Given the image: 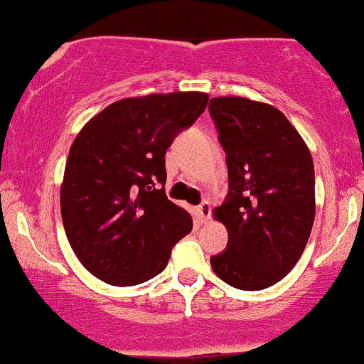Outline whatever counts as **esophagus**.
<instances>
[{"mask_svg":"<svg viewBox=\"0 0 364 364\" xmlns=\"http://www.w3.org/2000/svg\"><path fill=\"white\" fill-rule=\"evenodd\" d=\"M196 215L201 223H207V219L210 218V203L208 201H201L196 207Z\"/></svg>","mask_w":364,"mask_h":364,"instance_id":"1","label":"esophagus"}]
</instances>
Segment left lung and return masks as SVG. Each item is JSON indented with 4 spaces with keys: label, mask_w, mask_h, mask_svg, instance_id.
I'll use <instances>...</instances> for the list:
<instances>
[{
    "label": "left lung",
    "mask_w": 364,
    "mask_h": 364,
    "mask_svg": "<svg viewBox=\"0 0 364 364\" xmlns=\"http://www.w3.org/2000/svg\"><path fill=\"white\" fill-rule=\"evenodd\" d=\"M208 111L228 166V194L214 210L226 226L228 244L210 258V265L235 289L264 290L292 271L311 233V154L271 104L215 97Z\"/></svg>",
    "instance_id": "8db88e82"
}]
</instances>
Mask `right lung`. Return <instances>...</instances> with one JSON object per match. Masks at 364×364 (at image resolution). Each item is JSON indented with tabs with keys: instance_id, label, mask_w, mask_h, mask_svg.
Instances as JSON below:
<instances>
[{
	"instance_id": "add662e5",
	"label": "right lung",
	"mask_w": 364,
	"mask_h": 364,
	"mask_svg": "<svg viewBox=\"0 0 364 364\" xmlns=\"http://www.w3.org/2000/svg\"><path fill=\"white\" fill-rule=\"evenodd\" d=\"M207 102L201 92L122 99L75 136L61 182V219L75 257L95 278L117 287L149 282L193 230L189 212L166 196L164 156Z\"/></svg>"
}]
</instances>
